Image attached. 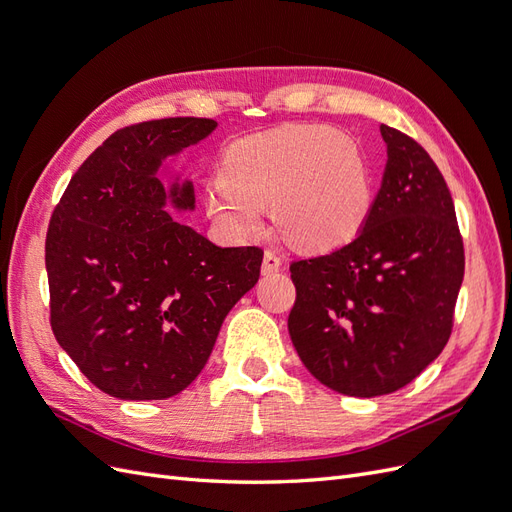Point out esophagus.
Masks as SVG:
<instances>
[{"label":"esophagus","mask_w":512,"mask_h":512,"mask_svg":"<svg viewBox=\"0 0 512 512\" xmlns=\"http://www.w3.org/2000/svg\"><path fill=\"white\" fill-rule=\"evenodd\" d=\"M280 267H282V256L273 250H267L265 258H262V273L280 271Z\"/></svg>","instance_id":"34e87169"}]
</instances>
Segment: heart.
<instances>
[{
  "instance_id": "obj_1",
  "label": "heart",
  "mask_w": 512,
  "mask_h": 512,
  "mask_svg": "<svg viewBox=\"0 0 512 512\" xmlns=\"http://www.w3.org/2000/svg\"><path fill=\"white\" fill-rule=\"evenodd\" d=\"M222 181L209 183L205 207L224 232L250 239L273 209L282 235L305 252L352 241L371 209V170L352 136L327 126H284L232 143Z\"/></svg>"
}]
</instances>
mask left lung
Instances as JSON below:
<instances>
[{
    "instance_id": "8db88e82",
    "label": "left lung",
    "mask_w": 512,
    "mask_h": 512,
    "mask_svg": "<svg viewBox=\"0 0 512 512\" xmlns=\"http://www.w3.org/2000/svg\"><path fill=\"white\" fill-rule=\"evenodd\" d=\"M380 132L389 160L359 235L290 265L294 350L316 380L350 397L389 395L438 359L466 267L436 162L408 134Z\"/></svg>"
}]
</instances>
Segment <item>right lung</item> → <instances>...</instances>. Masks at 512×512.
Wrapping results in <instances>:
<instances>
[{
	"label": "right lung",
	"instance_id": "obj_1",
	"mask_svg": "<svg viewBox=\"0 0 512 512\" xmlns=\"http://www.w3.org/2000/svg\"><path fill=\"white\" fill-rule=\"evenodd\" d=\"M213 119L168 117L111 134L76 170L46 232L51 327L85 378L117 399H166L205 367L220 327L260 275V247H218L166 211L194 209L192 181L166 190L168 156Z\"/></svg>",
	"mask_w": 512,
	"mask_h": 512
}]
</instances>
